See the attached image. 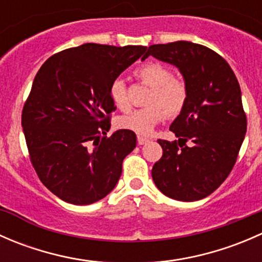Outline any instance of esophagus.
Segmentation results:
<instances>
[{
    "instance_id": "obj_1",
    "label": "esophagus",
    "mask_w": 262,
    "mask_h": 262,
    "mask_svg": "<svg viewBox=\"0 0 262 262\" xmlns=\"http://www.w3.org/2000/svg\"><path fill=\"white\" fill-rule=\"evenodd\" d=\"M149 142V139L148 138H144V137H138V144L139 146H143V144H146Z\"/></svg>"
}]
</instances>
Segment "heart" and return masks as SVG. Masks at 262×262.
I'll use <instances>...</instances> for the list:
<instances>
[{"mask_svg":"<svg viewBox=\"0 0 262 262\" xmlns=\"http://www.w3.org/2000/svg\"><path fill=\"white\" fill-rule=\"evenodd\" d=\"M136 76L139 81L152 87L144 109L134 110L118 119V125L138 136H149L165 116L175 118L184 110L187 101V87L180 78L173 77L170 67L160 62H147L138 67ZM110 99L118 109H129L126 86L121 78H116L110 86Z\"/></svg>","mask_w":262,"mask_h":262,"instance_id":"obj_1","label":"heart"}]
</instances>
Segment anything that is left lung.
I'll use <instances>...</instances> for the list:
<instances>
[{"label":"left lung","mask_w":262,"mask_h":262,"mask_svg":"<svg viewBox=\"0 0 262 262\" xmlns=\"http://www.w3.org/2000/svg\"><path fill=\"white\" fill-rule=\"evenodd\" d=\"M146 55L179 68L187 87L186 105L170 126L179 141H158L163 155L152 179L171 199L200 200L228 178L245 139L238 81L221 55L191 41L150 46Z\"/></svg>","instance_id":"8db88e82"}]
</instances>
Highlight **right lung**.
I'll list each match as a JSON object with an SVG mask.
<instances>
[{
	"instance_id": "1",
	"label": "right lung",
	"mask_w": 262,
	"mask_h": 262,
	"mask_svg": "<svg viewBox=\"0 0 262 262\" xmlns=\"http://www.w3.org/2000/svg\"><path fill=\"white\" fill-rule=\"evenodd\" d=\"M146 50L86 43L54 54L36 73L21 125L39 179L59 199L92 204L118 184L137 137L126 129L102 137L115 110L110 86L138 58L146 59Z\"/></svg>"
}]
</instances>
